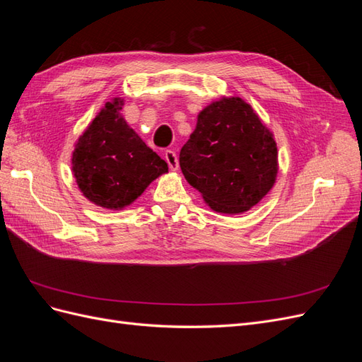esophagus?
<instances>
[{
  "instance_id": "obj_1",
  "label": "esophagus",
  "mask_w": 362,
  "mask_h": 362,
  "mask_svg": "<svg viewBox=\"0 0 362 362\" xmlns=\"http://www.w3.org/2000/svg\"><path fill=\"white\" fill-rule=\"evenodd\" d=\"M164 160H166V163L169 164L170 170L178 169V158H177V154H175V151L168 149L166 152H164Z\"/></svg>"
}]
</instances>
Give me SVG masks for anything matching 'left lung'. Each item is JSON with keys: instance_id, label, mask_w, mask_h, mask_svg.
<instances>
[{"instance_id": "obj_1", "label": "left lung", "mask_w": 362, "mask_h": 362, "mask_svg": "<svg viewBox=\"0 0 362 362\" xmlns=\"http://www.w3.org/2000/svg\"><path fill=\"white\" fill-rule=\"evenodd\" d=\"M180 166L211 210L240 214L272 190L278 148L254 108L238 96H223L199 112Z\"/></svg>"}]
</instances>
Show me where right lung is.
Segmentation results:
<instances>
[{"instance_id":"right-lung-1","label":"right lung","mask_w":362,"mask_h":362,"mask_svg":"<svg viewBox=\"0 0 362 362\" xmlns=\"http://www.w3.org/2000/svg\"><path fill=\"white\" fill-rule=\"evenodd\" d=\"M124 100L113 98L78 137L72 152L76 185L98 206L122 210L133 204L160 175L161 160L120 115Z\"/></svg>"}]
</instances>
